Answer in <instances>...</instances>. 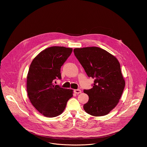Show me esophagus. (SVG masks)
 I'll return each instance as SVG.
<instances>
[{
    "instance_id": "34e87169",
    "label": "esophagus",
    "mask_w": 147,
    "mask_h": 147,
    "mask_svg": "<svg viewBox=\"0 0 147 147\" xmlns=\"http://www.w3.org/2000/svg\"><path fill=\"white\" fill-rule=\"evenodd\" d=\"M74 93H76V94H79V93H82V91L80 89H75L74 90Z\"/></svg>"
}]
</instances>
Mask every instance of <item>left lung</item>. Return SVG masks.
I'll list each match as a JSON object with an SVG mask.
<instances>
[{"mask_svg":"<svg viewBox=\"0 0 147 147\" xmlns=\"http://www.w3.org/2000/svg\"><path fill=\"white\" fill-rule=\"evenodd\" d=\"M74 52L88 77L94 79L93 88L84 90L89 96L85 111L94 117L107 115L119 103L125 86L120 63L98 47L76 48Z\"/></svg>","mask_w":147,"mask_h":147,"instance_id":"left-lung-1","label":"left lung"}]
</instances>
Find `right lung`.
I'll return each instance as SVG.
<instances>
[{"instance_id": "obj_1", "label": "right lung", "mask_w": 147, "mask_h": 147, "mask_svg": "<svg viewBox=\"0 0 147 147\" xmlns=\"http://www.w3.org/2000/svg\"><path fill=\"white\" fill-rule=\"evenodd\" d=\"M72 52V48L52 46L40 52L32 61L27 75L26 89L32 105L43 116L61 115L73 96V90L54 84L61 79V68Z\"/></svg>"}]
</instances>
